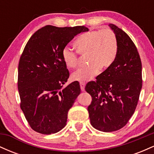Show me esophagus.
<instances>
[{
	"instance_id": "1",
	"label": "esophagus",
	"mask_w": 154,
	"mask_h": 154,
	"mask_svg": "<svg viewBox=\"0 0 154 154\" xmlns=\"http://www.w3.org/2000/svg\"><path fill=\"white\" fill-rule=\"evenodd\" d=\"M79 85H80V89L82 91H85V84L84 82H80L79 83Z\"/></svg>"
}]
</instances>
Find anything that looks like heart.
<instances>
[{
  "label": "heart",
  "mask_w": 154,
  "mask_h": 154,
  "mask_svg": "<svg viewBox=\"0 0 154 154\" xmlns=\"http://www.w3.org/2000/svg\"><path fill=\"white\" fill-rule=\"evenodd\" d=\"M74 45L78 54L87 55L86 61L89 64L72 74L74 81L85 82L93 79L100 69L105 70L110 67L117 55V38L110 29H93L82 33L76 39ZM61 56L68 69H75L78 66V55L68 47L63 49Z\"/></svg>",
  "instance_id": "1"
}]
</instances>
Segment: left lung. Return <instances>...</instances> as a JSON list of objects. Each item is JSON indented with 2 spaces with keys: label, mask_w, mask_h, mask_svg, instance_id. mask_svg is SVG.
I'll return each instance as SVG.
<instances>
[{
  "label": "left lung",
  "mask_w": 154,
  "mask_h": 154,
  "mask_svg": "<svg viewBox=\"0 0 154 154\" xmlns=\"http://www.w3.org/2000/svg\"><path fill=\"white\" fill-rule=\"evenodd\" d=\"M118 40L114 63L87 83L92 97L88 108L91 124L102 132H114L125 127L135 112L142 88V63L135 43L126 32L109 24Z\"/></svg>",
  "instance_id": "left-lung-1"
}]
</instances>
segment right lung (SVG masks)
Masks as SVG:
<instances>
[{
    "label": "right lung",
    "instance_id": "1",
    "mask_svg": "<svg viewBox=\"0 0 154 154\" xmlns=\"http://www.w3.org/2000/svg\"><path fill=\"white\" fill-rule=\"evenodd\" d=\"M84 26L46 25L32 35L21 55L18 67L20 107L30 128L50 135L66 126L68 111L80 93L77 81L66 88L69 72L61 56L66 45Z\"/></svg>",
    "mask_w": 154,
    "mask_h": 154
}]
</instances>
